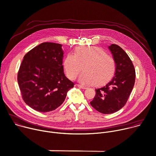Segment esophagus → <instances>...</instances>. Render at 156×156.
Returning a JSON list of instances; mask_svg holds the SVG:
<instances>
[{
	"label": "esophagus",
	"mask_w": 156,
	"mask_h": 156,
	"mask_svg": "<svg viewBox=\"0 0 156 156\" xmlns=\"http://www.w3.org/2000/svg\"><path fill=\"white\" fill-rule=\"evenodd\" d=\"M78 87L79 88H81V89H84V90H85V89L87 88V87H84V86H83V85H81V84H78Z\"/></svg>",
	"instance_id": "34e87169"
}]
</instances>
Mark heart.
<instances>
[{"instance_id": "obj_1", "label": "heart", "mask_w": 156, "mask_h": 156, "mask_svg": "<svg viewBox=\"0 0 156 156\" xmlns=\"http://www.w3.org/2000/svg\"><path fill=\"white\" fill-rule=\"evenodd\" d=\"M67 77L75 80L82 68L78 80L83 84L101 85L109 81L116 70V62L112 56L96 47H80L74 53H69L63 61Z\"/></svg>"}]
</instances>
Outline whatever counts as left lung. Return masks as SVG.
<instances>
[{
    "label": "left lung",
    "instance_id": "obj_1",
    "mask_svg": "<svg viewBox=\"0 0 156 156\" xmlns=\"http://www.w3.org/2000/svg\"><path fill=\"white\" fill-rule=\"evenodd\" d=\"M116 62L114 76L105 86L96 88L90 102L91 106L103 114H112L121 109L127 103L133 89L136 72L129 56L119 45L109 47Z\"/></svg>",
    "mask_w": 156,
    "mask_h": 156
}]
</instances>
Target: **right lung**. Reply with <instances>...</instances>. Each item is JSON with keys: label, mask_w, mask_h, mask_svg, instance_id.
I'll return each mask as SVG.
<instances>
[{"label": "right lung", "mask_w": 156, "mask_h": 156, "mask_svg": "<svg viewBox=\"0 0 156 156\" xmlns=\"http://www.w3.org/2000/svg\"><path fill=\"white\" fill-rule=\"evenodd\" d=\"M62 45L44 42L23 56L17 81L24 102L41 112L52 111L64 102L74 87L63 72Z\"/></svg>", "instance_id": "obj_1"}]
</instances>
